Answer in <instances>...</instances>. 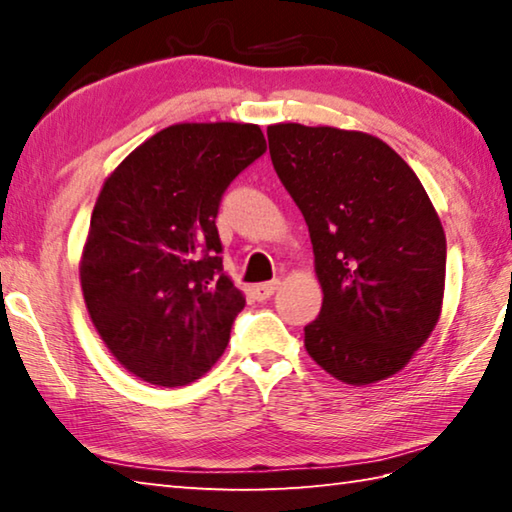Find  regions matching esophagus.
Instances as JSON below:
<instances>
[{
  "label": "esophagus",
  "instance_id": "esophagus-1",
  "mask_svg": "<svg viewBox=\"0 0 512 512\" xmlns=\"http://www.w3.org/2000/svg\"><path fill=\"white\" fill-rule=\"evenodd\" d=\"M277 284H280V282H264V284H255V287L253 289H250V291H253V298L255 300H259V302H262V300H268V298H271L273 296V293L277 291Z\"/></svg>",
  "mask_w": 512,
  "mask_h": 512
}]
</instances>
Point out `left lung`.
I'll list each match as a JSON object with an SVG mask.
<instances>
[{
  "instance_id": "left-lung-1",
  "label": "left lung",
  "mask_w": 512,
  "mask_h": 512,
  "mask_svg": "<svg viewBox=\"0 0 512 512\" xmlns=\"http://www.w3.org/2000/svg\"><path fill=\"white\" fill-rule=\"evenodd\" d=\"M273 167L305 216L323 289L305 348L352 386L393 377L438 325L447 241L413 169L379 137L268 126Z\"/></svg>"
}]
</instances>
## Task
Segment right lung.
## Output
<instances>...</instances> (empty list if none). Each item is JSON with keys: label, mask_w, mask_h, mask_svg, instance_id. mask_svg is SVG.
<instances>
[{"label": "right lung", "mask_w": 512, "mask_h": 512, "mask_svg": "<svg viewBox=\"0 0 512 512\" xmlns=\"http://www.w3.org/2000/svg\"><path fill=\"white\" fill-rule=\"evenodd\" d=\"M266 151L262 128L185 121L142 142L103 183L79 277L112 357L153 386L201 379L246 305L216 230L232 180Z\"/></svg>", "instance_id": "1"}]
</instances>
